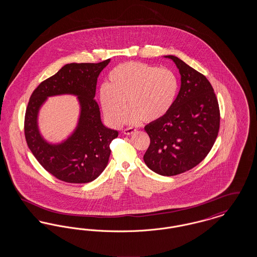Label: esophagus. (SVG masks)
Returning <instances> with one entry per match:
<instances>
[{
    "instance_id": "obj_1",
    "label": "esophagus",
    "mask_w": 257,
    "mask_h": 257,
    "mask_svg": "<svg viewBox=\"0 0 257 257\" xmlns=\"http://www.w3.org/2000/svg\"><path fill=\"white\" fill-rule=\"evenodd\" d=\"M135 132H136V129H134V128H127V129L123 130V134L127 135V136L134 134Z\"/></svg>"
}]
</instances>
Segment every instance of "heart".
<instances>
[{"mask_svg":"<svg viewBox=\"0 0 257 257\" xmlns=\"http://www.w3.org/2000/svg\"><path fill=\"white\" fill-rule=\"evenodd\" d=\"M178 79L168 68L139 61L116 65L109 74V83L99 88V101L112 125L159 120L173 107L178 93Z\"/></svg>","mask_w":257,"mask_h":257,"instance_id":"heart-1","label":"heart"}]
</instances>
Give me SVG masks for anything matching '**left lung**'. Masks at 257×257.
<instances>
[{
    "mask_svg": "<svg viewBox=\"0 0 257 257\" xmlns=\"http://www.w3.org/2000/svg\"><path fill=\"white\" fill-rule=\"evenodd\" d=\"M181 86L170 112L147 124L150 146L144 161L151 171L171 176L189 171L207 156L220 128V110L214 89L204 75L174 56Z\"/></svg>",
    "mask_w": 257,
    "mask_h": 257,
    "instance_id": "obj_1",
    "label": "left lung"
}]
</instances>
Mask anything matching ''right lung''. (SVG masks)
<instances>
[{"instance_id": "right-lung-1", "label": "right lung", "mask_w": 257, "mask_h": 257, "mask_svg": "<svg viewBox=\"0 0 257 257\" xmlns=\"http://www.w3.org/2000/svg\"><path fill=\"white\" fill-rule=\"evenodd\" d=\"M110 61L66 64L37 86L30 98L25 116L28 147L39 164L61 181L91 182L109 163L110 142L118 132L103 124L94 97L98 76ZM60 95L76 96L80 111L74 131L64 140L52 143L41 134L38 117L48 98Z\"/></svg>"}]
</instances>
